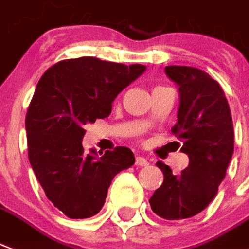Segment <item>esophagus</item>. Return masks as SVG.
<instances>
[{
  "instance_id": "obj_1",
  "label": "esophagus",
  "mask_w": 249,
  "mask_h": 249,
  "mask_svg": "<svg viewBox=\"0 0 249 249\" xmlns=\"http://www.w3.org/2000/svg\"><path fill=\"white\" fill-rule=\"evenodd\" d=\"M136 165L137 166H148L149 165V162L146 158H143V157H136Z\"/></svg>"
}]
</instances>
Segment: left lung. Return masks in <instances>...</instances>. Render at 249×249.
I'll list each match as a JSON object with an SVG mask.
<instances>
[{
    "mask_svg": "<svg viewBox=\"0 0 249 249\" xmlns=\"http://www.w3.org/2000/svg\"><path fill=\"white\" fill-rule=\"evenodd\" d=\"M165 72L178 86V121L171 128L182 141L189 166L179 174L163 162V183L149 199L158 216L191 218L203 211L218 193L233 153L232 116L220 84L199 68L167 66Z\"/></svg>",
    "mask_w": 249,
    "mask_h": 249,
    "instance_id": "1",
    "label": "left lung"
}]
</instances>
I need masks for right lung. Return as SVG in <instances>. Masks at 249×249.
<instances>
[{"label":"right lung","instance_id":"right-lung-1","mask_svg":"<svg viewBox=\"0 0 249 249\" xmlns=\"http://www.w3.org/2000/svg\"><path fill=\"white\" fill-rule=\"evenodd\" d=\"M146 70L93 56L60 60L36 84L26 113L29 160L46 196L71 219L96 215L110 182L134 163L129 148L86 153L84 125L106 119L112 103Z\"/></svg>","mask_w":249,"mask_h":249}]
</instances>
